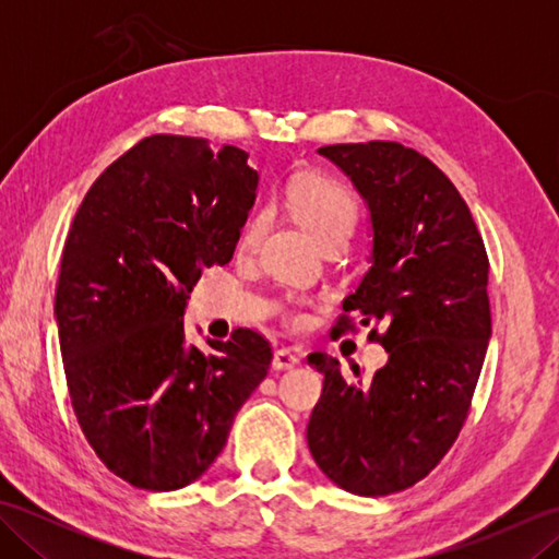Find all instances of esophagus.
<instances>
[{
  "label": "esophagus",
  "instance_id": "esophagus-1",
  "mask_svg": "<svg viewBox=\"0 0 559 559\" xmlns=\"http://www.w3.org/2000/svg\"><path fill=\"white\" fill-rule=\"evenodd\" d=\"M298 362H300L298 355H295V353L288 350V348H281V350L273 353V360H271L273 370H293V367L298 365Z\"/></svg>",
  "mask_w": 559,
  "mask_h": 559
}]
</instances>
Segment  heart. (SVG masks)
Listing matches in <instances>:
<instances>
[{
    "mask_svg": "<svg viewBox=\"0 0 559 559\" xmlns=\"http://www.w3.org/2000/svg\"><path fill=\"white\" fill-rule=\"evenodd\" d=\"M290 213L310 230L319 242L329 247L336 240H348L358 223V206L343 185L326 177H300L286 192ZM266 230V216L259 213L247 223L242 233V247L254 249Z\"/></svg>",
    "mask_w": 559,
    "mask_h": 559,
    "instance_id": "1",
    "label": "heart"
}]
</instances>
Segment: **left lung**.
Masks as SVG:
<instances>
[{
  "instance_id": "left-lung-1",
  "label": "left lung",
  "mask_w": 559,
  "mask_h": 559,
  "mask_svg": "<svg viewBox=\"0 0 559 559\" xmlns=\"http://www.w3.org/2000/svg\"><path fill=\"white\" fill-rule=\"evenodd\" d=\"M317 153L370 213V269L334 331L353 326L348 314L382 326L389 360L350 384L336 358H307L324 374L307 444L338 488L382 497L423 480L461 432L492 336L490 264L466 201L418 151L367 141Z\"/></svg>"
}]
</instances>
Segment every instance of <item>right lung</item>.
I'll list each match as a JSON object with an SVG mask.
<instances>
[{
    "label": "right lung",
    "mask_w": 559,
    "mask_h": 559,
    "mask_svg": "<svg viewBox=\"0 0 559 559\" xmlns=\"http://www.w3.org/2000/svg\"><path fill=\"white\" fill-rule=\"evenodd\" d=\"M237 146L156 134L105 170L67 235L55 319L71 406L115 476L168 492L199 480L266 377L252 329L189 346L201 271L228 264L259 175Z\"/></svg>",
    "instance_id": "obj_1"
}]
</instances>
